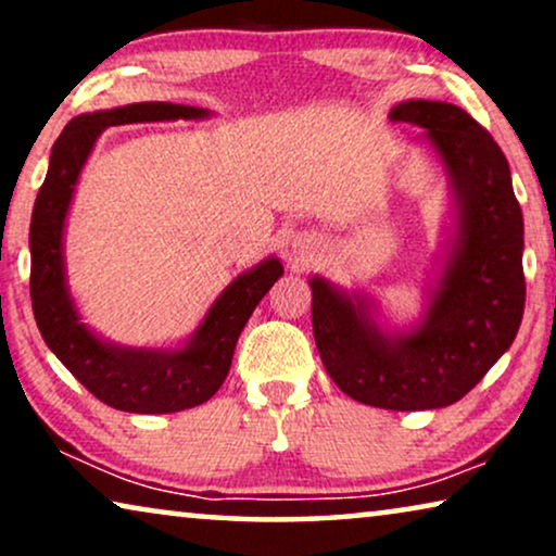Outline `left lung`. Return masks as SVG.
<instances>
[{"instance_id":"1","label":"left lung","mask_w":556,"mask_h":556,"mask_svg":"<svg viewBox=\"0 0 556 556\" xmlns=\"http://www.w3.org/2000/svg\"><path fill=\"white\" fill-rule=\"evenodd\" d=\"M425 128L460 202L458 238L425 324L390 339L364 308L311 280L316 349L333 384L362 405L435 409L458 402L514 344L521 326L523 217L504 151L453 103L407 101L390 113Z\"/></svg>"}]
</instances>
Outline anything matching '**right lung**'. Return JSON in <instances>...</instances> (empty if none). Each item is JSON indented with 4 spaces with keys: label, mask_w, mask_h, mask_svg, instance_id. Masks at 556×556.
I'll use <instances>...</instances> for the list:
<instances>
[{
    "label": "right lung",
    "mask_w": 556,
    "mask_h": 556,
    "mask_svg": "<svg viewBox=\"0 0 556 556\" xmlns=\"http://www.w3.org/2000/svg\"><path fill=\"white\" fill-rule=\"evenodd\" d=\"M200 116H204L202 109L174 103H131L124 109L75 116L52 147L48 177L35 200L29 225V299L37 329L52 354L93 397L126 413L164 415L207 402L230 371L242 326L270 286L283 276V265L276 257L240 276L227 286L197 337L179 352H131L109 346L78 321L65 291L63 225L75 181L98 134L121 124Z\"/></svg>",
    "instance_id": "right-lung-1"
}]
</instances>
